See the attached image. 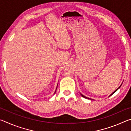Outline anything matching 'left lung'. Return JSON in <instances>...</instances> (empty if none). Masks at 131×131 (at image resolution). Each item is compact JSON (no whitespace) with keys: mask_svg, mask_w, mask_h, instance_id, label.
<instances>
[{"mask_svg":"<svg viewBox=\"0 0 131 131\" xmlns=\"http://www.w3.org/2000/svg\"><path fill=\"white\" fill-rule=\"evenodd\" d=\"M121 85L120 86H119V87H118V88H117V90H116V91H114V92H113V93H112V94H111V95H110V96H111V95H112L113 94H114V93H115V92H116L117 91V90H118L119 89V88H120V87H121ZM81 95H82V96H83V97H85V98H88V97H85V96H84V95H82V94H81ZM88 99H89V98H88Z\"/></svg>","mask_w":131,"mask_h":131,"instance_id":"1","label":"left lung"}]
</instances>
